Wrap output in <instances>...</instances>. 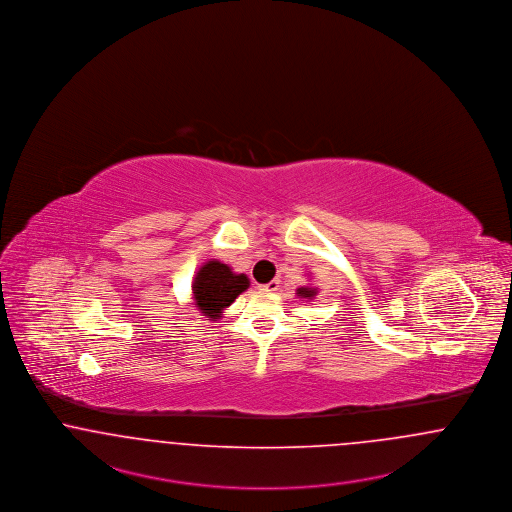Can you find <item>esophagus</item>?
Segmentation results:
<instances>
[{"label": "esophagus", "instance_id": "34e87169", "mask_svg": "<svg viewBox=\"0 0 512 512\" xmlns=\"http://www.w3.org/2000/svg\"><path fill=\"white\" fill-rule=\"evenodd\" d=\"M279 287H281L279 279H273V281H269L266 285H258V289L264 290V292H275Z\"/></svg>", "mask_w": 512, "mask_h": 512}]
</instances>
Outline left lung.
Instances as JSON below:
<instances>
[{
	"label": "left lung",
	"instance_id": "obj_1",
	"mask_svg": "<svg viewBox=\"0 0 512 512\" xmlns=\"http://www.w3.org/2000/svg\"><path fill=\"white\" fill-rule=\"evenodd\" d=\"M296 294H298L300 298H308V300H312L313 296L317 294V289H310V287H300V289L296 290Z\"/></svg>",
	"mask_w": 512,
	"mask_h": 512
}]
</instances>
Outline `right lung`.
Here are the masks:
<instances>
[{
	"label": "right lung",
	"mask_w": 512,
	"mask_h": 512,
	"mask_svg": "<svg viewBox=\"0 0 512 512\" xmlns=\"http://www.w3.org/2000/svg\"><path fill=\"white\" fill-rule=\"evenodd\" d=\"M250 285L245 273H233L231 267L210 260L200 267L193 281V300L199 312L210 321L222 317L223 310L235 302Z\"/></svg>",
	"instance_id": "add662e5"
}]
</instances>
